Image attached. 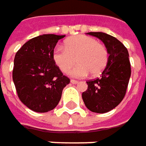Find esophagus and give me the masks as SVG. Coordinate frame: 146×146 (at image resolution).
<instances>
[{
    "label": "esophagus",
    "mask_w": 146,
    "mask_h": 146,
    "mask_svg": "<svg viewBox=\"0 0 146 146\" xmlns=\"http://www.w3.org/2000/svg\"><path fill=\"white\" fill-rule=\"evenodd\" d=\"M70 82H71L72 84H77V83H78V81H76V80H74V79H72V80H70Z\"/></svg>",
    "instance_id": "34e87169"
}]
</instances>
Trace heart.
<instances>
[{
	"label": "heart",
	"mask_w": 146,
	"mask_h": 146,
	"mask_svg": "<svg viewBox=\"0 0 146 146\" xmlns=\"http://www.w3.org/2000/svg\"><path fill=\"white\" fill-rule=\"evenodd\" d=\"M52 58L64 73L76 64V58L78 64L69 74L74 77H85L89 72L93 76L100 74L107 65L109 53L106 46L94 37L76 36L67 39L64 46H56Z\"/></svg>",
	"instance_id": "1"
}]
</instances>
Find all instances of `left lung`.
<instances>
[{"label":"left lung","mask_w":146,"mask_h":146,"mask_svg":"<svg viewBox=\"0 0 146 146\" xmlns=\"http://www.w3.org/2000/svg\"><path fill=\"white\" fill-rule=\"evenodd\" d=\"M106 45L109 59L100 78L88 81V89L82 93L86 107L95 113H106L116 107L123 100L131 76L129 54L116 38L103 32H88Z\"/></svg>","instance_id":"8db88e82"}]
</instances>
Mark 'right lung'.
Listing matches in <instances>:
<instances>
[{
	"label": "right lung",
	"instance_id": "add662e5",
	"mask_svg": "<svg viewBox=\"0 0 146 146\" xmlns=\"http://www.w3.org/2000/svg\"><path fill=\"white\" fill-rule=\"evenodd\" d=\"M65 36L46 34L25 43L14 58L13 80L21 102L36 112H47L58 104L70 79L55 64L52 52Z\"/></svg>",
	"mask_w": 146,
	"mask_h": 146
}]
</instances>
